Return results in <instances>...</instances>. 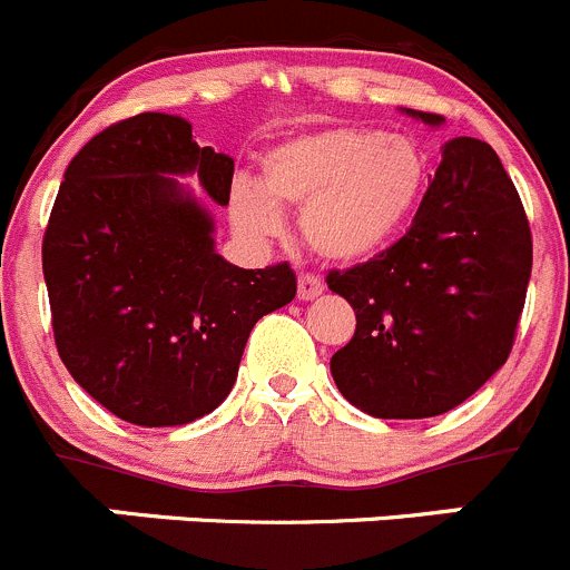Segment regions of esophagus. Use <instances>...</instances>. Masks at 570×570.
Returning a JSON list of instances; mask_svg holds the SVG:
<instances>
[{
	"instance_id": "34e87169",
	"label": "esophagus",
	"mask_w": 570,
	"mask_h": 570,
	"mask_svg": "<svg viewBox=\"0 0 570 570\" xmlns=\"http://www.w3.org/2000/svg\"><path fill=\"white\" fill-rule=\"evenodd\" d=\"M324 293V279L315 277V274H298V298L302 302H313Z\"/></svg>"
}]
</instances>
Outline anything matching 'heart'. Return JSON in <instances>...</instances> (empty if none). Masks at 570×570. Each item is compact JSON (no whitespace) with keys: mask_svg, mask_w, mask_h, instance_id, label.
<instances>
[{"mask_svg":"<svg viewBox=\"0 0 570 570\" xmlns=\"http://www.w3.org/2000/svg\"><path fill=\"white\" fill-rule=\"evenodd\" d=\"M261 185L238 179L229 216L252 238L285 233L283 207L302 213V235L315 255L360 263L399 238L430 185V155L410 135L341 124L298 132L272 146Z\"/></svg>","mask_w":570,"mask_h":570,"instance_id":"1","label":"heart"}]
</instances>
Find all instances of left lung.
Returning <instances> with one entry per match:
<instances>
[{
  "instance_id": "8db88e82",
  "label": "left lung",
  "mask_w": 570,
  "mask_h": 570,
  "mask_svg": "<svg viewBox=\"0 0 570 570\" xmlns=\"http://www.w3.org/2000/svg\"><path fill=\"white\" fill-rule=\"evenodd\" d=\"M529 274L527 213L499 155L476 138L446 140L410 233L326 277L357 315L354 337L330 360L337 391L374 419L454 410L510 357Z\"/></svg>"
}]
</instances>
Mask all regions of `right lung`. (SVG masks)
Segmentation results:
<instances>
[{"instance_id": "1", "label": "right lung", "mask_w": 570, "mask_h": 570, "mask_svg": "<svg viewBox=\"0 0 570 570\" xmlns=\"http://www.w3.org/2000/svg\"><path fill=\"white\" fill-rule=\"evenodd\" d=\"M233 171V157L168 112L101 129L66 168L43 235L55 343L77 385L129 424L213 413L252 326L296 296L287 263L224 261L213 213L177 179L196 174L224 207Z\"/></svg>"}]
</instances>
